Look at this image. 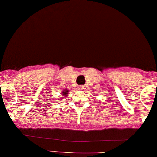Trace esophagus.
I'll list each match as a JSON object with an SVG mask.
<instances>
[{
  "label": "esophagus",
  "instance_id": "34e87169",
  "mask_svg": "<svg viewBox=\"0 0 157 157\" xmlns=\"http://www.w3.org/2000/svg\"><path fill=\"white\" fill-rule=\"evenodd\" d=\"M83 88H84V86H78V88H77V89H78V90H82L83 89Z\"/></svg>",
  "mask_w": 157,
  "mask_h": 157
}]
</instances>
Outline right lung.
<instances>
[{"mask_svg": "<svg viewBox=\"0 0 157 157\" xmlns=\"http://www.w3.org/2000/svg\"><path fill=\"white\" fill-rule=\"evenodd\" d=\"M63 93V96H66V95L68 94V90L67 89H65Z\"/></svg>", "mask_w": 157, "mask_h": 157, "instance_id": "1", "label": "right lung"}]
</instances>
